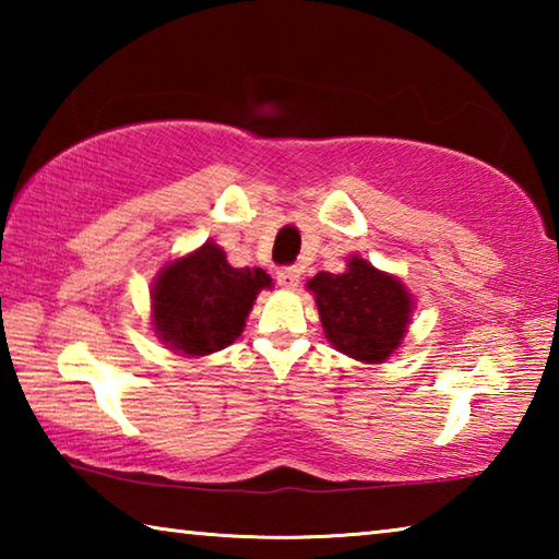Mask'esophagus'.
Masks as SVG:
<instances>
[{
	"label": "esophagus",
	"mask_w": 559,
	"mask_h": 559,
	"mask_svg": "<svg viewBox=\"0 0 559 559\" xmlns=\"http://www.w3.org/2000/svg\"><path fill=\"white\" fill-rule=\"evenodd\" d=\"M276 281H278V286H281V288H286V290H296V288H298V281H300V271H298V269H293V266H288V269H281V271L276 273Z\"/></svg>",
	"instance_id": "34e87169"
}]
</instances>
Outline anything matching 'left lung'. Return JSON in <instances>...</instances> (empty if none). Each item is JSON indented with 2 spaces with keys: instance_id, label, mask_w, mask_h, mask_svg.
<instances>
[{
  "instance_id": "obj_1",
  "label": "left lung",
  "mask_w": 559,
  "mask_h": 559,
  "mask_svg": "<svg viewBox=\"0 0 559 559\" xmlns=\"http://www.w3.org/2000/svg\"><path fill=\"white\" fill-rule=\"evenodd\" d=\"M345 263L343 273H316L306 288L313 293L328 343L357 362L382 365L409 333L414 296L357 253Z\"/></svg>"
}]
</instances>
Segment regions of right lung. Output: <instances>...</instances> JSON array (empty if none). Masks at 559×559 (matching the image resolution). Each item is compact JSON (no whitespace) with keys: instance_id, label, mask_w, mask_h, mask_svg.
Wrapping results in <instances>:
<instances>
[{"instance_id":"add662e5","label":"right lung","mask_w":559,"mask_h":559,"mask_svg":"<svg viewBox=\"0 0 559 559\" xmlns=\"http://www.w3.org/2000/svg\"><path fill=\"white\" fill-rule=\"evenodd\" d=\"M271 288L266 271L234 269L222 246L210 239L157 271L150 290V325L173 353H219L243 333L259 293Z\"/></svg>"}]
</instances>
